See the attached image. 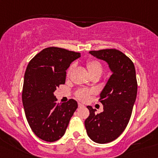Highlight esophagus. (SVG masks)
Segmentation results:
<instances>
[{
  "instance_id": "34e87169",
  "label": "esophagus",
  "mask_w": 158,
  "mask_h": 158,
  "mask_svg": "<svg viewBox=\"0 0 158 158\" xmlns=\"http://www.w3.org/2000/svg\"><path fill=\"white\" fill-rule=\"evenodd\" d=\"M78 106H79V108H81V107H84V106H85L83 105V104H82V103H78Z\"/></svg>"
}]
</instances>
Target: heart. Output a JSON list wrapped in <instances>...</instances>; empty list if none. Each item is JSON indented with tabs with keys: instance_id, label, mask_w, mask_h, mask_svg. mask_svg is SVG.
I'll list each match as a JSON object with an SVG mask.
<instances>
[{
	"instance_id": "obj_1",
	"label": "heart",
	"mask_w": 158,
	"mask_h": 158,
	"mask_svg": "<svg viewBox=\"0 0 158 158\" xmlns=\"http://www.w3.org/2000/svg\"><path fill=\"white\" fill-rule=\"evenodd\" d=\"M86 67H87L88 71L91 77L96 75L100 76L102 74V72H103V66H102L101 63L100 61H98V60H88L87 62H86ZM73 68V66H70V68L68 69V70L67 72V76L70 75ZM92 94H94L92 91H88V90L86 89H80L76 91V97L79 100H82V101H88L90 98H91V95Z\"/></svg>"
}]
</instances>
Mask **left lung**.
I'll return each mask as SVG.
<instances>
[{"label":"left lung","mask_w":158,"mask_h":158,"mask_svg":"<svg viewBox=\"0 0 158 158\" xmlns=\"http://www.w3.org/2000/svg\"><path fill=\"white\" fill-rule=\"evenodd\" d=\"M89 53L105 60L112 74L100 94L103 112L95 114L96 110L88 106L90 115L85 127L94 142L108 143L120 136L131 118L137 94L136 70L132 60L119 50L108 48Z\"/></svg>","instance_id":"1"}]
</instances>
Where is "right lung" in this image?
<instances>
[{
  "label": "right lung",
  "instance_id": "add662e5",
  "mask_svg": "<svg viewBox=\"0 0 158 158\" xmlns=\"http://www.w3.org/2000/svg\"><path fill=\"white\" fill-rule=\"evenodd\" d=\"M80 56L64 48L48 47L36 55L26 68L22 89L25 116L33 132L44 141L61 138L77 109L73 99L57 103L54 92L64 84L66 70Z\"/></svg>",
  "mask_w": 158,
  "mask_h": 158
}]
</instances>
